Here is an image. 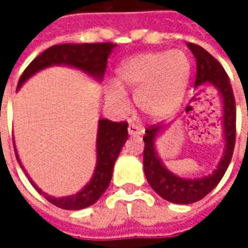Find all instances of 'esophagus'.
Segmentation results:
<instances>
[{"mask_svg":"<svg viewBox=\"0 0 248 248\" xmlns=\"http://www.w3.org/2000/svg\"><path fill=\"white\" fill-rule=\"evenodd\" d=\"M128 135L130 136H141L144 134V130H141L138 126H134V124H130L128 126Z\"/></svg>","mask_w":248,"mask_h":248,"instance_id":"obj_1","label":"esophagus"}]
</instances>
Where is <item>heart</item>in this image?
<instances>
[{"mask_svg":"<svg viewBox=\"0 0 248 248\" xmlns=\"http://www.w3.org/2000/svg\"><path fill=\"white\" fill-rule=\"evenodd\" d=\"M190 72V59L179 48L136 54L118 65L117 83L107 85L105 100L113 109L126 112L130 108L126 91H131L144 114L161 120L171 116L181 105Z\"/></svg>","mask_w":248,"mask_h":248,"instance_id":"b5f03b06","label":"heart"}]
</instances>
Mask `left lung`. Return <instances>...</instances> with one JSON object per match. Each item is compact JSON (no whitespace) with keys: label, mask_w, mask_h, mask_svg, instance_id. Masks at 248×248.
Here are the masks:
<instances>
[{"label":"left lung","mask_w":248,"mask_h":248,"mask_svg":"<svg viewBox=\"0 0 248 248\" xmlns=\"http://www.w3.org/2000/svg\"><path fill=\"white\" fill-rule=\"evenodd\" d=\"M186 46L196 58L197 76L196 87L212 86L217 90L223 104V134L224 151L216 169L202 177H183L170 171L162 162L155 149V140L167 126H151L143 138L144 172L148 183L163 200L176 204L194 203L206 197L223 179L231 163L235 143V101L228 75L220 63L198 45L188 42ZM193 110L192 105L186 107V113Z\"/></svg>","instance_id":"obj_1"}]
</instances>
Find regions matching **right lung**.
Masks as SVG:
<instances>
[{
    "label": "right lung",
    "mask_w": 248,
    "mask_h": 248,
    "mask_svg": "<svg viewBox=\"0 0 248 248\" xmlns=\"http://www.w3.org/2000/svg\"><path fill=\"white\" fill-rule=\"evenodd\" d=\"M116 46L117 45L110 44V42L62 44L51 46L37 56L23 72L17 83V90L36 73L44 71L46 68L54 67V65L75 68L83 72L85 75L95 79L96 82H100L104 77L108 56L112 54L113 48ZM127 138L128 132L126 122H112L105 118L99 120L96 132V166L93 170L91 180L76 194L65 197L48 196L47 193L42 192L28 176L29 181L36 188L37 192L42 194L50 203L55 204L58 207L64 208V210H73V211L89 207L100 198L101 194L107 190L110 184L113 167ZM15 153H16V158L20 163L21 169L24 170L17 155L16 147H15Z\"/></svg>",
    "instance_id": "right-lung-1"
}]
</instances>
